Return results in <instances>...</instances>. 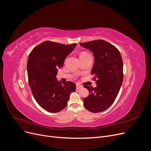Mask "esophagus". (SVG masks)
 <instances>
[{"label":"esophagus","mask_w":151,"mask_h":151,"mask_svg":"<svg viewBox=\"0 0 151 151\" xmlns=\"http://www.w3.org/2000/svg\"><path fill=\"white\" fill-rule=\"evenodd\" d=\"M76 88H77V89H81V88H83V86H81V85H80V84H76Z\"/></svg>","instance_id":"34e87169"}]
</instances>
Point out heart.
<instances>
[{"label": "heart", "mask_w": 151, "mask_h": 151, "mask_svg": "<svg viewBox=\"0 0 151 151\" xmlns=\"http://www.w3.org/2000/svg\"><path fill=\"white\" fill-rule=\"evenodd\" d=\"M86 55H90L89 53H88V52H82V53H81L80 57H83V56H86Z\"/></svg>", "instance_id": "1"}]
</instances>
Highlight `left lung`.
Masks as SVG:
<instances>
[{
	"label": "left lung",
	"mask_w": 151,
	"mask_h": 151,
	"mask_svg": "<svg viewBox=\"0 0 151 151\" xmlns=\"http://www.w3.org/2000/svg\"><path fill=\"white\" fill-rule=\"evenodd\" d=\"M82 47L93 53L94 63L91 70L97 86L84 87L89 91L83 99L84 107L92 113L106 110L115 101L123 82V60L118 50L103 40L81 43Z\"/></svg>",
	"instance_id": "1"
}]
</instances>
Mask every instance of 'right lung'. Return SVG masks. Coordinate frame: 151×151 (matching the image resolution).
Returning a JSON list of instances; mask_svg holds the SVG:
<instances>
[{"mask_svg": "<svg viewBox=\"0 0 151 151\" xmlns=\"http://www.w3.org/2000/svg\"><path fill=\"white\" fill-rule=\"evenodd\" d=\"M76 45L45 41L29 55L27 71L32 94L40 106L48 112L57 113L64 109L70 93L76 89L73 82H58L56 77L58 68L63 66Z\"/></svg>", "mask_w": 151, "mask_h": 151, "instance_id": "obj_1", "label": "right lung"}]
</instances>
